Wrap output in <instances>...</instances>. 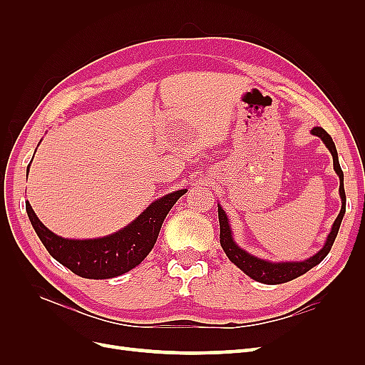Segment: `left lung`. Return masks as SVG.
I'll return each mask as SVG.
<instances>
[{"label":"left lung","instance_id":"left-lung-1","mask_svg":"<svg viewBox=\"0 0 365 365\" xmlns=\"http://www.w3.org/2000/svg\"><path fill=\"white\" fill-rule=\"evenodd\" d=\"M311 134L322 138L329 152L332 153L334 170L339 176V197H341V210L335 219V222L332 228H330V233L327 235L323 248L317 251L314 256L307 257L304 260H292V262H271V260L254 256V254L245 251L244 248H240L236 244L225 210L217 204V216H219V225H220V247H222V250L225 251L227 257L233 262L240 271H244L248 277H251L256 282H260L264 284H280V283H286L300 277V275L306 274L309 269L317 267V264L327 256L330 248H332L335 237L338 235L339 225L342 222V217H344V213H346L344 173H342L339 161H338V152L335 148V143L332 137H330L323 128H314L311 130Z\"/></svg>","mask_w":365,"mask_h":365}]
</instances>
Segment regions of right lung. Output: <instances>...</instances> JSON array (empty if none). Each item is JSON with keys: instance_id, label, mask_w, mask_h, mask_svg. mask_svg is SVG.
<instances>
[{"instance_id": "obj_1", "label": "right lung", "mask_w": 365, "mask_h": 365, "mask_svg": "<svg viewBox=\"0 0 365 365\" xmlns=\"http://www.w3.org/2000/svg\"><path fill=\"white\" fill-rule=\"evenodd\" d=\"M185 192L187 189H181L158 197L125 228L97 239L61 237L41 222L29 201L26 210L38 237L53 259L83 279L102 280L118 277L145 260L155 245L165 216Z\"/></svg>"}]
</instances>
